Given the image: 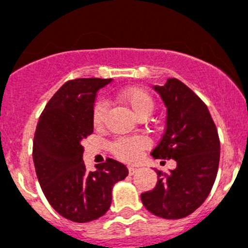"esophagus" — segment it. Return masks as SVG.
Wrapping results in <instances>:
<instances>
[{"label":"esophagus","instance_id":"esophagus-1","mask_svg":"<svg viewBox=\"0 0 248 248\" xmlns=\"http://www.w3.org/2000/svg\"><path fill=\"white\" fill-rule=\"evenodd\" d=\"M128 171L130 175H134L138 171L137 166H128Z\"/></svg>","mask_w":248,"mask_h":248}]
</instances>
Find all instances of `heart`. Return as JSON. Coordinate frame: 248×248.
<instances>
[{"mask_svg":"<svg viewBox=\"0 0 248 248\" xmlns=\"http://www.w3.org/2000/svg\"><path fill=\"white\" fill-rule=\"evenodd\" d=\"M120 98L138 118L143 115H149L154 109V98L148 91L143 88H129L125 89L120 94ZM108 103L100 99L94 104L93 113H92V120L94 126H102L104 124L105 117L108 113ZM150 144V140L146 137H126L118 138L110 144L111 154L125 163H133L140 156L141 151L146 149Z\"/></svg>","mask_w":248,"mask_h":248,"instance_id":"obj_1","label":"heart"}]
</instances>
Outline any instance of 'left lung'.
I'll list each match as a JSON object with an SVG mask.
<instances>
[{"mask_svg": "<svg viewBox=\"0 0 248 248\" xmlns=\"http://www.w3.org/2000/svg\"><path fill=\"white\" fill-rule=\"evenodd\" d=\"M166 108V129L156 148L155 159H174L170 172L156 171L159 180L141 194L146 210L159 217L176 220L189 216L209 196L217 175L220 139L205 103L181 80L169 78L155 85Z\"/></svg>", "mask_w": 248, "mask_h": 248, "instance_id": "obj_1", "label": "left lung"}]
</instances>
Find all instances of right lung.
Segmentation results:
<instances>
[{
	"mask_svg": "<svg viewBox=\"0 0 248 248\" xmlns=\"http://www.w3.org/2000/svg\"><path fill=\"white\" fill-rule=\"evenodd\" d=\"M111 79L68 80L43 109L33 139V163L50 206L74 222L97 220L108 211L111 189L128 176L125 165L107 159L87 171L82 140L93 133L95 94Z\"/></svg>",
	"mask_w": 248,
	"mask_h": 248,
	"instance_id": "obj_1",
	"label": "right lung"
}]
</instances>
